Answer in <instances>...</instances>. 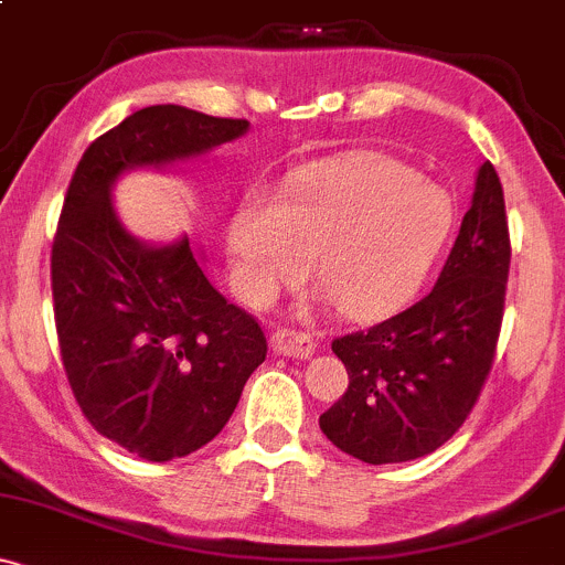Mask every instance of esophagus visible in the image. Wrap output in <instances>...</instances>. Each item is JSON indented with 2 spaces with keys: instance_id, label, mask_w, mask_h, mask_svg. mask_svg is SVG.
<instances>
[{
  "instance_id": "34e87169",
  "label": "esophagus",
  "mask_w": 565,
  "mask_h": 565,
  "mask_svg": "<svg viewBox=\"0 0 565 565\" xmlns=\"http://www.w3.org/2000/svg\"><path fill=\"white\" fill-rule=\"evenodd\" d=\"M270 343L276 354H284V358H298V360H308L313 354V349H317V343H313V338L308 335V332L289 330V328L273 332Z\"/></svg>"
}]
</instances>
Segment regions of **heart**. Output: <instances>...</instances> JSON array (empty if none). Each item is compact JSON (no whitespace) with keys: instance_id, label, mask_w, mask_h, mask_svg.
<instances>
[{"instance_id":"1","label":"heart","mask_w":565,"mask_h":565,"mask_svg":"<svg viewBox=\"0 0 565 565\" xmlns=\"http://www.w3.org/2000/svg\"><path fill=\"white\" fill-rule=\"evenodd\" d=\"M452 198L384 153L308 164L281 194L252 192L227 230L243 292L267 300L313 276L352 319H379L423 287L452 233Z\"/></svg>"}]
</instances>
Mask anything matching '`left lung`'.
<instances>
[{
  "instance_id": "1",
  "label": "left lung",
  "mask_w": 565,
  "mask_h": 565,
  "mask_svg": "<svg viewBox=\"0 0 565 565\" xmlns=\"http://www.w3.org/2000/svg\"><path fill=\"white\" fill-rule=\"evenodd\" d=\"M509 259L503 189L484 162L436 287L387 322L332 341L349 390L319 427L341 452L371 466L406 462L460 430L495 358Z\"/></svg>"
}]
</instances>
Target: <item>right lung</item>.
Masks as SVG:
<instances>
[{"mask_svg": "<svg viewBox=\"0 0 565 565\" xmlns=\"http://www.w3.org/2000/svg\"><path fill=\"white\" fill-rule=\"evenodd\" d=\"M246 118L151 105L99 135L75 168L51 252L53 317L83 417L142 460L186 457L222 433L267 354L252 313L213 289L189 237L148 246L110 192L246 135Z\"/></svg>", "mask_w": 565, "mask_h": 565, "instance_id": "right-lung-1", "label": "right lung"}]
</instances>
